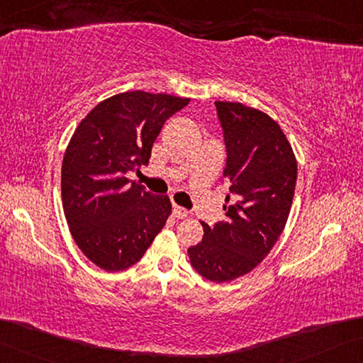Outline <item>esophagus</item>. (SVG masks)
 <instances>
[{"label": "esophagus", "instance_id": "obj_1", "mask_svg": "<svg viewBox=\"0 0 363 363\" xmlns=\"http://www.w3.org/2000/svg\"><path fill=\"white\" fill-rule=\"evenodd\" d=\"M174 216L177 217V219H185V217L188 216V211L185 208H182V206H174Z\"/></svg>", "mask_w": 363, "mask_h": 363}]
</instances>
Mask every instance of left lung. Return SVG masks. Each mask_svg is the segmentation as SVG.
Returning a JSON list of instances; mask_svg holds the SVG:
<instances>
[{
	"label": "left lung",
	"mask_w": 363,
	"mask_h": 363,
	"mask_svg": "<svg viewBox=\"0 0 363 363\" xmlns=\"http://www.w3.org/2000/svg\"><path fill=\"white\" fill-rule=\"evenodd\" d=\"M225 144L227 220L203 222V242L188 248L198 274L228 282L255 269L286 227L297 182V160L271 116L238 102H216Z\"/></svg>",
	"instance_id": "8db88e82"
}]
</instances>
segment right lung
<instances>
[{"label": "right lung", "mask_w": 363, "mask_h": 363, "mask_svg": "<svg viewBox=\"0 0 363 363\" xmlns=\"http://www.w3.org/2000/svg\"><path fill=\"white\" fill-rule=\"evenodd\" d=\"M189 99L133 91L91 110L66 149L61 198L71 235L94 264L123 271L138 263L172 213L169 196L128 180L150 159L167 120Z\"/></svg>", "instance_id": "add662e5"}]
</instances>
